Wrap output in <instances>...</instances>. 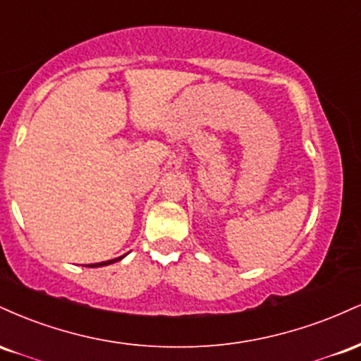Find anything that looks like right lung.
<instances>
[{"mask_svg": "<svg viewBox=\"0 0 361 361\" xmlns=\"http://www.w3.org/2000/svg\"><path fill=\"white\" fill-rule=\"evenodd\" d=\"M123 256H120V258H115V259H110V261H103V263H94V264H86V267H90V268H98V267H105V264H111V263H115V261H120L122 259Z\"/></svg>", "mask_w": 361, "mask_h": 361, "instance_id": "obj_1", "label": "right lung"}]
</instances>
